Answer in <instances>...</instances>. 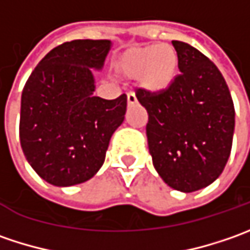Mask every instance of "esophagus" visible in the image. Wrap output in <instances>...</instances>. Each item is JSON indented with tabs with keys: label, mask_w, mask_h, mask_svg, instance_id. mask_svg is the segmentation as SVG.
I'll list each match as a JSON object with an SVG mask.
<instances>
[{
	"label": "esophagus",
	"mask_w": 250,
	"mask_h": 250,
	"mask_svg": "<svg viewBox=\"0 0 250 250\" xmlns=\"http://www.w3.org/2000/svg\"><path fill=\"white\" fill-rule=\"evenodd\" d=\"M126 99H128V107H132V105H135V104L138 103V100H136V96H135L133 93H128Z\"/></svg>",
	"instance_id": "esophagus-1"
}]
</instances>
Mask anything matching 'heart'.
Instances as JSON below:
<instances>
[{"instance_id":"b5f03b06","label":"heart","mask_w":250,"mask_h":250,"mask_svg":"<svg viewBox=\"0 0 250 250\" xmlns=\"http://www.w3.org/2000/svg\"><path fill=\"white\" fill-rule=\"evenodd\" d=\"M115 75L125 81H136L145 93L163 94L174 84L179 69L177 50L169 44L130 47L112 63Z\"/></svg>"}]
</instances>
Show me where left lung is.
Instances as JSON below:
<instances>
[{"instance_id": "1", "label": "left lung", "mask_w": 250, "mask_h": 250, "mask_svg": "<svg viewBox=\"0 0 250 250\" xmlns=\"http://www.w3.org/2000/svg\"><path fill=\"white\" fill-rule=\"evenodd\" d=\"M179 57L174 84L163 94L138 91L146 108L153 166L168 187L195 192L226 167L235 129V110L221 72L190 44L172 42Z\"/></svg>"}]
</instances>
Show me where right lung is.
<instances>
[{"mask_svg": "<svg viewBox=\"0 0 250 250\" xmlns=\"http://www.w3.org/2000/svg\"><path fill=\"white\" fill-rule=\"evenodd\" d=\"M111 40H73L53 48L22 91L21 145L45 182L72 187L93 178L105 160L111 136L125 120L126 96H94L93 71H101Z\"/></svg>", "mask_w": 250, "mask_h": 250, "instance_id": "add662e5", "label": "right lung"}]
</instances>
